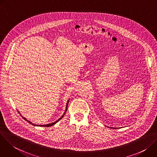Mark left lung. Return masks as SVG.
Segmentation results:
<instances>
[{
	"label": "left lung",
	"instance_id": "8db88e82",
	"mask_svg": "<svg viewBox=\"0 0 157 157\" xmlns=\"http://www.w3.org/2000/svg\"><path fill=\"white\" fill-rule=\"evenodd\" d=\"M110 128H111V127H110ZM113 128H114V127H113Z\"/></svg>",
	"mask_w": 157,
	"mask_h": 157
}]
</instances>
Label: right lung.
I'll return each mask as SVG.
<instances>
[{"label": "right lung", "mask_w": 157, "mask_h": 157, "mask_svg": "<svg viewBox=\"0 0 157 157\" xmlns=\"http://www.w3.org/2000/svg\"><path fill=\"white\" fill-rule=\"evenodd\" d=\"M69 101H70V99H68V102H67V104H66V109H65V111H64V114H63V115L59 119H58L56 121H55V122H52V123H51V124H45V125H36V124H33V123H32V122H31L30 121H28L26 118H25L24 117H23L22 116V117H23L25 120H26V121H27L29 123H30V124H32L33 125H34V126H39V127H50V126H52V125H55V124H56L60 119H61L63 117V116H64V115L65 114V113H66V110H67V109H68V103H69ZM19 113V112H18Z\"/></svg>", "instance_id": "obj_1"}]
</instances>
